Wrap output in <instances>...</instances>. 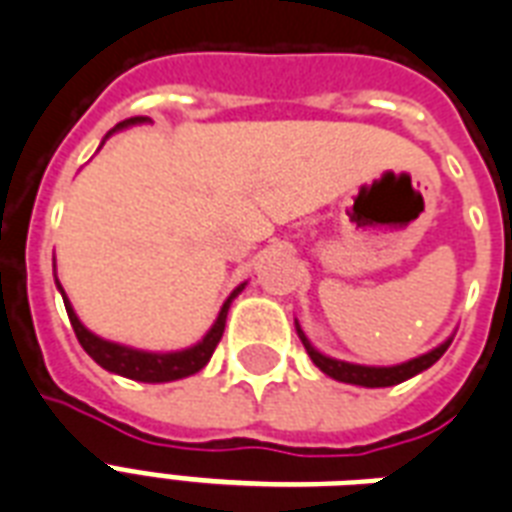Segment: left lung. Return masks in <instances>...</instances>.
I'll return each instance as SVG.
<instances>
[{
	"label": "left lung",
	"mask_w": 512,
	"mask_h": 512,
	"mask_svg": "<svg viewBox=\"0 0 512 512\" xmlns=\"http://www.w3.org/2000/svg\"><path fill=\"white\" fill-rule=\"evenodd\" d=\"M298 336H301V342H304L306 352H309V358L314 361V366L325 372L328 377L339 382H350V385H363V388H388V385H399V382L410 380L415 374H420L423 369H429L431 363H437L442 358V352L448 350V344H439L437 350L426 352V355H420L415 361L401 363V366H388V369H374V366H355V363H344V361H333V358H325L320 352L314 350L312 344L306 342L304 331L298 328Z\"/></svg>",
	"instance_id": "8db88e82"
}]
</instances>
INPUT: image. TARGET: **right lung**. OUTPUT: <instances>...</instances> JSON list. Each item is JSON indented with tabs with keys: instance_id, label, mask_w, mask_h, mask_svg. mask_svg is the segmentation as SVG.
<instances>
[{
	"instance_id": "right-lung-1",
	"label": "right lung",
	"mask_w": 512,
	"mask_h": 512,
	"mask_svg": "<svg viewBox=\"0 0 512 512\" xmlns=\"http://www.w3.org/2000/svg\"><path fill=\"white\" fill-rule=\"evenodd\" d=\"M138 121L146 119H143V116H132V119L119 121L116 130H119V127H127V124H138ZM59 290H62V287H59ZM238 290H241V287H238ZM236 293L227 298L225 306H222V312H219L217 323H214V328L206 333L203 342L195 344L192 350L168 352V355H154V352L130 350V347H121V344L105 342V339H100V336H94V333H89L83 328L81 320L75 317L73 306L67 304V298H64V306H67V317H70V323H73V331L75 336H78L81 347L92 355L94 361L100 363L102 369H108V372L121 374V377H130V380L138 382H170L181 380V377H189V374L200 372V369L206 366L208 358L217 350L222 333H225L227 309H230V301L236 298Z\"/></svg>"
}]
</instances>
